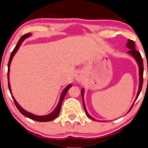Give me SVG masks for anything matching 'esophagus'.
Returning a JSON list of instances; mask_svg holds the SVG:
<instances>
[{"instance_id":"34e87169","label":"esophagus","mask_w":148,"mask_h":148,"mask_svg":"<svg viewBox=\"0 0 148 148\" xmlns=\"http://www.w3.org/2000/svg\"><path fill=\"white\" fill-rule=\"evenodd\" d=\"M75 79L77 82H82V80H83L82 74V73H78V74L76 75Z\"/></svg>"}]
</instances>
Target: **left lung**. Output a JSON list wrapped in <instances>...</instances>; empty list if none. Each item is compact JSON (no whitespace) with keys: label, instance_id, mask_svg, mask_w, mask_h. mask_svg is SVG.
<instances>
[{"label":"left lung","instance_id":"left-lung-1","mask_svg":"<svg viewBox=\"0 0 148 148\" xmlns=\"http://www.w3.org/2000/svg\"><path fill=\"white\" fill-rule=\"evenodd\" d=\"M126 46L128 48V49H130V50L129 51L127 52V53H129V54H130L131 56H132V57H133L134 59H135V61H136L137 63H138V67H139V76H140V78H139V81H140V82H139L138 92V94H137L136 98H135V100H136V99H138V97L139 95H140V92H141L142 86H143V59H142V56H141V55H140V52L135 50V42H134L133 41H132V40H128L127 43V44H126ZM81 94H82V97L84 109V111H85V112H86V116H87L88 117H89V118L92 119V120L97 121L96 120V119H95L94 117H92V116L89 115V114H88L87 111H86V107H85L84 102V88L82 89ZM132 106H133V105H132ZM132 106L131 107L130 110L132 109ZM130 110L129 111H130Z\"/></svg>","mask_w":148,"mask_h":148}]
</instances>
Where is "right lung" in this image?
I'll return each mask as SVG.
<instances>
[{"label": "right lung", "instance_id": "add662e5", "mask_svg": "<svg viewBox=\"0 0 148 148\" xmlns=\"http://www.w3.org/2000/svg\"><path fill=\"white\" fill-rule=\"evenodd\" d=\"M30 36H31V33H28V34H25V35H23V36H21V38L19 39L17 45H16V47H15V49H13V51H12L11 54H10L9 62H8V88H9V91H10V92L11 95H12V92H11V89H10V82H9V73H10V63H11V61H12V59H13V56H14L15 53L17 52V51L18 50L19 47H20V46L21 45V44L23 43V41H24L26 38H28ZM71 86H72V85H71V84H69L68 86H67L64 89L63 92H62V95H61L60 99H59V103H58L56 107L54 109V110H53L52 112H51L50 114H46V115H42V116L36 115V114H32V113L28 112L26 111L24 109H23L20 105H19V104L16 102V100L15 99V98L13 97V96H12V98H13V101H14V103H15V104H16V107H17L18 110H19V112H20L22 114H23V115L26 116V117H28V118L31 119V120L38 121V122H49V121L54 120V119H56V117H58L59 112H60L61 106H62V102H63L64 99L66 94V92H68V90L70 89V87H71Z\"/></svg>", "mask_w": 148, "mask_h": 148}]
</instances>
